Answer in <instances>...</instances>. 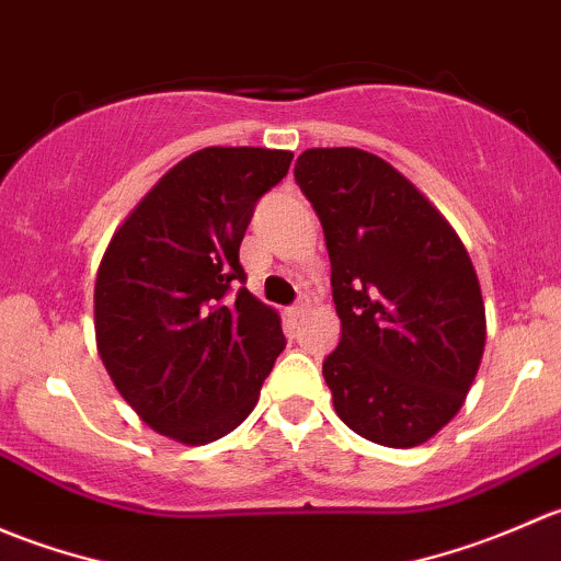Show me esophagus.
<instances>
[{
  "mask_svg": "<svg viewBox=\"0 0 561 561\" xmlns=\"http://www.w3.org/2000/svg\"><path fill=\"white\" fill-rule=\"evenodd\" d=\"M307 309H309V304H307V301L293 304V307H290V317H293V320H301V317L307 314Z\"/></svg>",
  "mask_w": 561,
  "mask_h": 561,
  "instance_id": "esophagus-1",
  "label": "esophagus"
}]
</instances>
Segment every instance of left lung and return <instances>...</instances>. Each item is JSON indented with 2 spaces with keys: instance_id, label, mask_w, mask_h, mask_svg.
Listing matches in <instances>:
<instances>
[{
  "instance_id": "1",
  "label": "left lung",
  "mask_w": 561,
  "mask_h": 561,
  "mask_svg": "<svg viewBox=\"0 0 561 561\" xmlns=\"http://www.w3.org/2000/svg\"><path fill=\"white\" fill-rule=\"evenodd\" d=\"M296 184L331 257L342 320L322 360L336 415L364 439L415 448L461 410L485 347L478 274L448 219L360 149H307Z\"/></svg>"
}]
</instances>
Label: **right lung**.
I'll return each mask as SVG.
<instances>
[{
	"label": "right lung",
	"mask_w": 561,
	"mask_h": 561,
	"mask_svg": "<svg viewBox=\"0 0 561 561\" xmlns=\"http://www.w3.org/2000/svg\"><path fill=\"white\" fill-rule=\"evenodd\" d=\"M293 154L208 146L171 168L113 233L94 282V333L113 386L154 432L225 437L285 350L279 314L247 290L239 247Z\"/></svg>",
	"instance_id": "1"
}]
</instances>
